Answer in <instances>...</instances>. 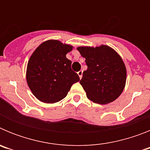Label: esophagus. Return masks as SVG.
Instances as JSON below:
<instances>
[{
  "label": "esophagus",
  "instance_id": "obj_1",
  "mask_svg": "<svg viewBox=\"0 0 150 150\" xmlns=\"http://www.w3.org/2000/svg\"><path fill=\"white\" fill-rule=\"evenodd\" d=\"M77 74H78V75H79V78H80V79H81L82 76H83V71H78Z\"/></svg>",
  "mask_w": 150,
  "mask_h": 150
}]
</instances>
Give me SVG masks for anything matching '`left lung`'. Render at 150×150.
Instances as JSON below:
<instances>
[{
    "instance_id": "8db88e82",
    "label": "left lung",
    "mask_w": 150,
    "mask_h": 150,
    "mask_svg": "<svg viewBox=\"0 0 150 150\" xmlns=\"http://www.w3.org/2000/svg\"><path fill=\"white\" fill-rule=\"evenodd\" d=\"M86 59L87 70L79 81L94 103L109 104L121 95L126 82V68L121 57L107 46L78 47Z\"/></svg>"
}]
</instances>
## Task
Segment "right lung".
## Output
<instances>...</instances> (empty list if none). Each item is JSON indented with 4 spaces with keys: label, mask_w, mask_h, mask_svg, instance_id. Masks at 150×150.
I'll list each match as a JSON object with an SVG mask.
<instances>
[{
    "label": "right lung",
    "mask_w": 150,
    "mask_h": 150,
    "mask_svg": "<svg viewBox=\"0 0 150 150\" xmlns=\"http://www.w3.org/2000/svg\"><path fill=\"white\" fill-rule=\"evenodd\" d=\"M72 46L50 40L40 45L28 63L26 79L30 91L40 101L52 104L67 96L74 83L79 80L66 58Z\"/></svg>",
    "instance_id": "obj_1"
}]
</instances>
